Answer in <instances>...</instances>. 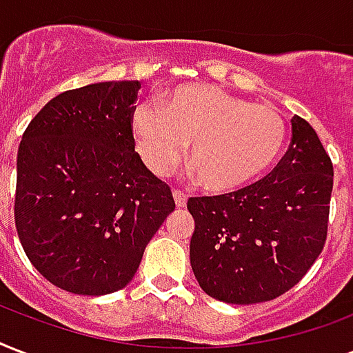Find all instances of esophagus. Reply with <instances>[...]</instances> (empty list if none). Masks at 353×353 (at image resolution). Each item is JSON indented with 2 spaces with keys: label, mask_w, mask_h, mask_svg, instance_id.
<instances>
[{
  "label": "esophagus",
  "mask_w": 353,
  "mask_h": 353,
  "mask_svg": "<svg viewBox=\"0 0 353 353\" xmlns=\"http://www.w3.org/2000/svg\"><path fill=\"white\" fill-rule=\"evenodd\" d=\"M174 200H176V205L177 207H185L187 205V194L183 192V190H179V188H174Z\"/></svg>",
  "instance_id": "34e87169"
}]
</instances>
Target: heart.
<instances>
[{"instance_id":"heart-1","label":"heart","mask_w":353,"mask_h":353,"mask_svg":"<svg viewBox=\"0 0 353 353\" xmlns=\"http://www.w3.org/2000/svg\"><path fill=\"white\" fill-rule=\"evenodd\" d=\"M133 131L142 159L159 176L174 170L192 142L190 163L201 185L220 192L261 176L287 141V122L278 109L203 85L179 88L166 105L141 103Z\"/></svg>"}]
</instances>
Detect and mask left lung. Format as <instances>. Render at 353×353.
<instances>
[{
	"instance_id": "left-lung-1",
	"label": "left lung",
	"mask_w": 353,
	"mask_h": 353,
	"mask_svg": "<svg viewBox=\"0 0 353 353\" xmlns=\"http://www.w3.org/2000/svg\"><path fill=\"white\" fill-rule=\"evenodd\" d=\"M332 190V159L294 117L289 150L268 176L235 192L188 198L190 265L201 289L239 305L292 289L324 250Z\"/></svg>"
}]
</instances>
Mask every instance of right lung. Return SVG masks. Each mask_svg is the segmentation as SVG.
Masks as SVG:
<instances>
[{
	"instance_id": "obj_1",
	"label": "right lung",
	"mask_w": 353,
	"mask_h": 353,
	"mask_svg": "<svg viewBox=\"0 0 353 353\" xmlns=\"http://www.w3.org/2000/svg\"><path fill=\"white\" fill-rule=\"evenodd\" d=\"M139 88V81H111L66 90L21 137L16 231L34 268L74 294L123 289L176 209L170 187L134 153Z\"/></svg>"
}]
</instances>
